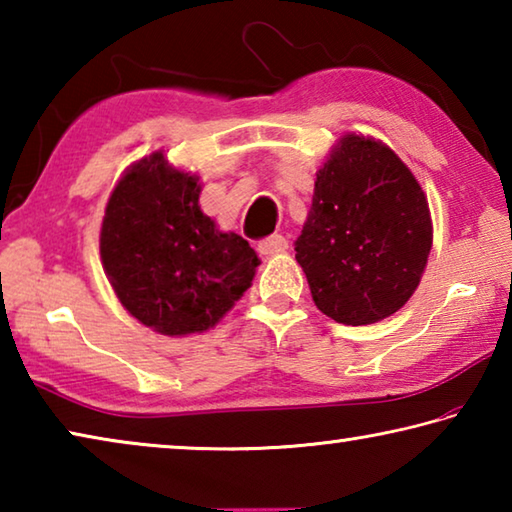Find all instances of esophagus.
<instances>
[{"instance_id":"esophagus-1","label":"esophagus","mask_w":512,"mask_h":512,"mask_svg":"<svg viewBox=\"0 0 512 512\" xmlns=\"http://www.w3.org/2000/svg\"><path fill=\"white\" fill-rule=\"evenodd\" d=\"M287 248H289V241H287V237H282V235H273L268 239H262L257 244V250L262 255H277V253H284Z\"/></svg>"}]
</instances>
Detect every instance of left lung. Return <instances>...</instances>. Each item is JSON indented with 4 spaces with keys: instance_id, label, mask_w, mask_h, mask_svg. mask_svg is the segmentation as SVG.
Returning <instances> with one entry per match:
<instances>
[{
    "instance_id": "obj_1",
    "label": "left lung",
    "mask_w": 512,
    "mask_h": 512,
    "mask_svg": "<svg viewBox=\"0 0 512 512\" xmlns=\"http://www.w3.org/2000/svg\"><path fill=\"white\" fill-rule=\"evenodd\" d=\"M431 241L429 203L411 169L386 144L343 135L316 173L296 241L316 307L352 327L395 314L418 289Z\"/></svg>"
}]
</instances>
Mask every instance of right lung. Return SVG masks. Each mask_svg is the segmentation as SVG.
<instances>
[{"label":"right lung","mask_w":512,"mask_h":512,"mask_svg":"<svg viewBox=\"0 0 512 512\" xmlns=\"http://www.w3.org/2000/svg\"><path fill=\"white\" fill-rule=\"evenodd\" d=\"M194 173L162 151L131 164L101 223V262L124 309L164 336L201 334L253 284L259 257L198 205Z\"/></svg>","instance_id":"1"}]
</instances>
